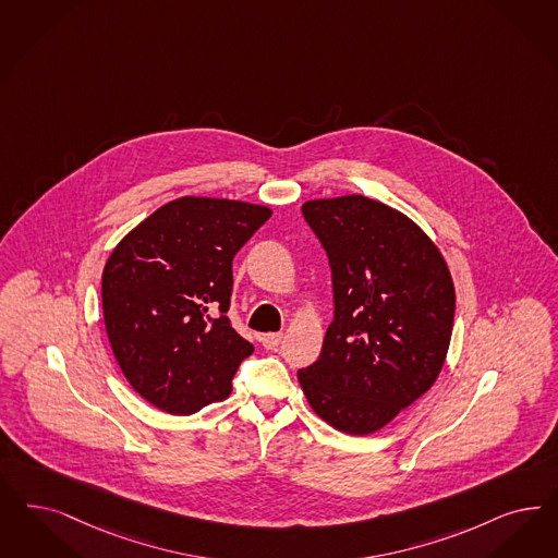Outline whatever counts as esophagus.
<instances>
[{"instance_id":"esophagus-1","label":"esophagus","mask_w":558,"mask_h":558,"mask_svg":"<svg viewBox=\"0 0 558 558\" xmlns=\"http://www.w3.org/2000/svg\"><path fill=\"white\" fill-rule=\"evenodd\" d=\"M259 342H262V347L268 348V350H276V348L280 347V342H282V333H278V331L262 333Z\"/></svg>"}]
</instances>
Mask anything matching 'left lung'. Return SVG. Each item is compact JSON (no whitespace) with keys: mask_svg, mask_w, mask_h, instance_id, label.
Returning <instances> with one entry per match:
<instances>
[{"mask_svg":"<svg viewBox=\"0 0 558 558\" xmlns=\"http://www.w3.org/2000/svg\"><path fill=\"white\" fill-rule=\"evenodd\" d=\"M301 211L329 262L333 322L299 381L327 424L368 435L439 377L456 315L453 282L433 241L385 204L344 195Z\"/></svg>","mask_w":558,"mask_h":558,"instance_id":"obj_1","label":"left lung"}]
</instances>
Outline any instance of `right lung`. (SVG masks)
Wrapping results in <instances>:
<instances>
[{"mask_svg": "<svg viewBox=\"0 0 558 558\" xmlns=\"http://www.w3.org/2000/svg\"><path fill=\"white\" fill-rule=\"evenodd\" d=\"M271 211L181 197L150 214L102 271L107 336L125 379L169 414L225 400L253 344L231 319L232 259Z\"/></svg>", "mask_w": 558, "mask_h": 558, "instance_id": "add662e5", "label": "right lung"}]
</instances>
